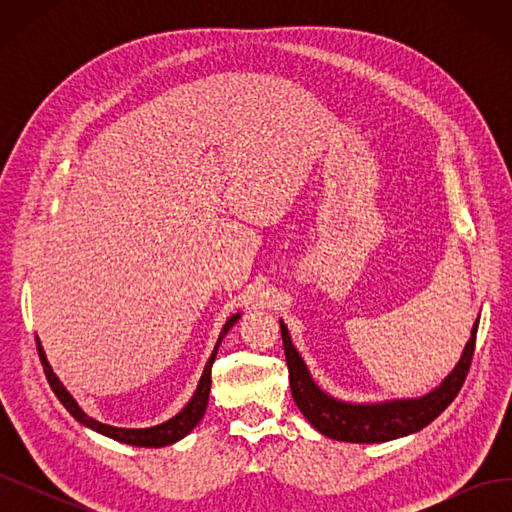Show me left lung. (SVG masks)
<instances>
[{"label":"left lung","instance_id":"left-lung-1","mask_svg":"<svg viewBox=\"0 0 512 512\" xmlns=\"http://www.w3.org/2000/svg\"><path fill=\"white\" fill-rule=\"evenodd\" d=\"M284 352L290 376V391L294 404L303 412V416L322 436L339 440V442H356V444H374L389 442L395 438L410 436L421 431L433 418H438L451 401L461 391L463 380L468 376V369L474 356L478 320L474 322L472 333L466 348L455 369L448 374L440 386L431 393L416 399H393L380 401V404H350V401L335 399L324 393L314 382L312 374L301 359V354L294 348L288 327L280 320Z\"/></svg>","mask_w":512,"mask_h":512}]
</instances>
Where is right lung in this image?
<instances>
[{
	"instance_id": "add662e5",
	"label": "right lung",
	"mask_w": 512,
	"mask_h": 512,
	"mask_svg": "<svg viewBox=\"0 0 512 512\" xmlns=\"http://www.w3.org/2000/svg\"><path fill=\"white\" fill-rule=\"evenodd\" d=\"M241 318V314H235L230 316L224 324V329L218 337V344H215L209 361L205 365V371L203 376H200V382L196 386V393L192 395V399L188 401V406H185L179 414H175L173 418H168L166 423H160L156 427H145V429H126V427H113V425H104L100 421H96V418L87 416L81 406L76 404V399L66 391V386L59 382V378L55 376L53 367L49 365V361H46V354L40 346V339L36 337V344H38V354H40V361H42V367H44V374H46V380H49L53 393L57 395V399L64 404V408L79 421L81 425L94 429L98 433H102V436H108L113 438L117 442H123V444H132V446H145V448H160V446H168V444H175L177 440L185 438L188 433L200 423V418L205 416V410H207V404H209V391H211V365L215 361V356H218V350H220V344L222 339L226 337V333L235 327V322Z\"/></svg>"
}]
</instances>
